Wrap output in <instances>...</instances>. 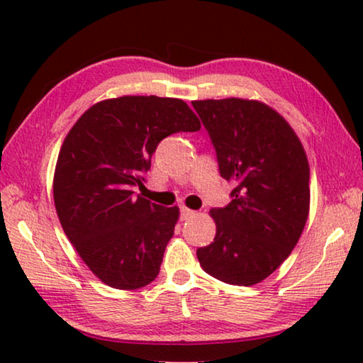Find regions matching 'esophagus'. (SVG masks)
Returning <instances> with one entry per match:
<instances>
[{
  "label": "esophagus",
  "mask_w": 363,
  "mask_h": 363,
  "mask_svg": "<svg viewBox=\"0 0 363 363\" xmlns=\"http://www.w3.org/2000/svg\"><path fill=\"white\" fill-rule=\"evenodd\" d=\"M195 215H196V211L190 210V208H186V206H182V208H180V216H182V220H190V218H193Z\"/></svg>",
  "instance_id": "1"
}]
</instances>
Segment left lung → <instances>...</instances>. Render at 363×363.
<instances>
[{
    "label": "left lung",
    "mask_w": 363,
    "mask_h": 363,
    "mask_svg": "<svg viewBox=\"0 0 363 363\" xmlns=\"http://www.w3.org/2000/svg\"><path fill=\"white\" fill-rule=\"evenodd\" d=\"M215 147L220 175L235 183L231 203L210 211L211 245L198 247L203 271L252 286L272 274L299 241L309 215V163L289 123L246 99L191 102Z\"/></svg>",
    "instance_id": "obj_1"
}]
</instances>
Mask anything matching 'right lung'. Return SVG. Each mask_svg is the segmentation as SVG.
Wrapping results in <instances>:
<instances>
[{
  "label": "right lung",
  "mask_w": 363,
  "mask_h": 363,
  "mask_svg": "<svg viewBox=\"0 0 363 363\" xmlns=\"http://www.w3.org/2000/svg\"><path fill=\"white\" fill-rule=\"evenodd\" d=\"M200 128L180 99L123 96L97 102L69 130L54 173V205L69 241L104 284L133 291L158 276L180 211L133 188L143 186L163 138Z\"/></svg>",
  "instance_id": "right-lung-1"
}]
</instances>
